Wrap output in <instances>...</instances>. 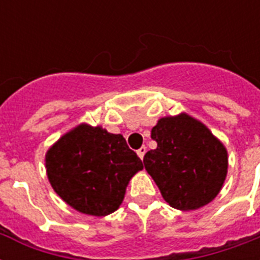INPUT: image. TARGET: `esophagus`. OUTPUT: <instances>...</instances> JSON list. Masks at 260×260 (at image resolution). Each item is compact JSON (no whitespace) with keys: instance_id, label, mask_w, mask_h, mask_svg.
I'll list each match as a JSON object with an SVG mask.
<instances>
[{"instance_id":"1","label":"esophagus","mask_w":260,"mask_h":260,"mask_svg":"<svg viewBox=\"0 0 260 260\" xmlns=\"http://www.w3.org/2000/svg\"><path fill=\"white\" fill-rule=\"evenodd\" d=\"M146 151H147V148H146V147H144V146L140 147V148H139V150H138L139 158L142 159V160H143V158H144V154H146Z\"/></svg>"}]
</instances>
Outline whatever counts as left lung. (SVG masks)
<instances>
[{
  "mask_svg": "<svg viewBox=\"0 0 260 260\" xmlns=\"http://www.w3.org/2000/svg\"><path fill=\"white\" fill-rule=\"evenodd\" d=\"M158 143L143 163L162 197L179 210H194L213 201L228 171L224 144L208 126L186 113L162 117L151 131Z\"/></svg>",
  "mask_w": 260,
  "mask_h": 260,
  "instance_id": "8db88e82",
  "label": "left lung"
}]
</instances>
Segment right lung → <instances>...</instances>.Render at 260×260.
Masks as SVG:
<instances>
[{
    "label": "right lung",
    "mask_w": 260,
    "mask_h": 260,
    "mask_svg": "<svg viewBox=\"0 0 260 260\" xmlns=\"http://www.w3.org/2000/svg\"><path fill=\"white\" fill-rule=\"evenodd\" d=\"M47 177L63 201L81 213L106 216L121 205L142 160L122 135L79 124L46 154Z\"/></svg>",
    "instance_id": "1"
}]
</instances>
